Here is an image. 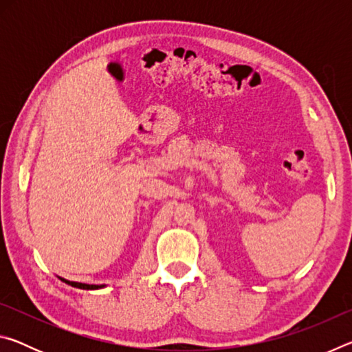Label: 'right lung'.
I'll return each instance as SVG.
<instances>
[{"label":"right lung","instance_id":"obj_1","mask_svg":"<svg viewBox=\"0 0 352 352\" xmlns=\"http://www.w3.org/2000/svg\"><path fill=\"white\" fill-rule=\"evenodd\" d=\"M60 278V276H58ZM63 283H67V284H69V285H73V287H77V289H83V290H96V289H102V287H105L104 284H100V285H96V284H83V283H76V281H68V279H63V278H60Z\"/></svg>","mask_w":352,"mask_h":352}]
</instances>
